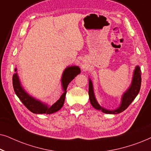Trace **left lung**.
Instances as JSON below:
<instances>
[{
	"label": "left lung",
	"instance_id": "1",
	"mask_svg": "<svg viewBox=\"0 0 151 151\" xmlns=\"http://www.w3.org/2000/svg\"><path fill=\"white\" fill-rule=\"evenodd\" d=\"M141 70L139 66H136L133 71V78H132L131 84L127 90L124 93L121 98V102L119 106L114 110H109L101 106L96 100V96L94 93L93 85L91 80L88 79V95H89L90 102L93 106L97 110L101 111L102 112L106 114H118L123 112L128 108V106L131 104L139 93L140 87H141Z\"/></svg>",
	"mask_w": 151,
	"mask_h": 151
}]
</instances>
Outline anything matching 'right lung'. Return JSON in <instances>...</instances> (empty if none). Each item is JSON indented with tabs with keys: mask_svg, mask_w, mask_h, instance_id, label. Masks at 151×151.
<instances>
[{
	"mask_svg": "<svg viewBox=\"0 0 151 151\" xmlns=\"http://www.w3.org/2000/svg\"><path fill=\"white\" fill-rule=\"evenodd\" d=\"M14 71L16 73L13 75L14 89L16 96L20 99L22 104L31 112L36 113V114H45V113L51 114V113L57 112L63 107L64 103H65L67 86L70 82L75 78L76 76L80 73V69L78 66L73 65L67 67L64 70L61 78L63 93L62 94L59 100H57L51 106H49L47 103L41 102L40 100L35 98L34 97L30 96L22 86L19 79V76L17 73V68H16Z\"/></svg>",
	"mask_w": 151,
	"mask_h": 151,
	"instance_id": "right-lung-1",
	"label": "right lung"
}]
</instances>
